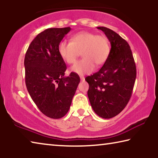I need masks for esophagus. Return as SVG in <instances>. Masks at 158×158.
<instances>
[{
  "mask_svg": "<svg viewBox=\"0 0 158 158\" xmlns=\"http://www.w3.org/2000/svg\"><path fill=\"white\" fill-rule=\"evenodd\" d=\"M80 79H81V81H84V80L85 79V78H84V76H80Z\"/></svg>",
  "mask_w": 158,
  "mask_h": 158,
  "instance_id": "34e87169",
  "label": "esophagus"
}]
</instances>
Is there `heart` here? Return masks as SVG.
Listing matches in <instances>:
<instances>
[{"mask_svg": "<svg viewBox=\"0 0 158 158\" xmlns=\"http://www.w3.org/2000/svg\"><path fill=\"white\" fill-rule=\"evenodd\" d=\"M110 44L107 37L89 31H81L72 36L69 42L61 41L58 47L60 58L68 64H74L79 53L83 59L72 67L71 71L78 74L91 73L95 64L100 66L108 59Z\"/></svg>", "mask_w": 158, "mask_h": 158, "instance_id": "b5f03b06", "label": "heart"}]
</instances>
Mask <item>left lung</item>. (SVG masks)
I'll use <instances>...</instances> for the list:
<instances>
[{"mask_svg":"<svg viewBox=\"0 0 158 158\" xmlns=\"http://www.w3.org/2000/svg\"><path fill=\"white\" fill-rule=\"evenodd\" d=\"M102 31L111 43L108 59L101 69L85 77L93 111L103 118H111L121 113L132 96L137 69L132 51L126 40L106 27Z\"/></svg>","mask_w":158,"mask_h":158,"instance_id":"obj_1","label":"left lung"}]
</instances>
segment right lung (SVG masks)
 I'll list each match as a JSON object with an SVG mask.
<instances>
[{
	"instance_id": "right-lung-1",
	"label": "right lung",
	"mask_w": 158,
	"mask_h": 158,
	"mask_svg": "<svg viewBox=\"0 0 158 158\" xmlns=\"http://www.w3.org/2000/svg\"><path fill=\"white\" fill-rule=\"evenodd\" d=\"M70 30V27L46 29L35 37L25 55L26 88L40 111L51 118H60L68 113L80 82L74 73L64 76L66 64L58 51Z\"/></svg>"
}]
</instances>
